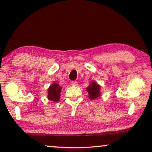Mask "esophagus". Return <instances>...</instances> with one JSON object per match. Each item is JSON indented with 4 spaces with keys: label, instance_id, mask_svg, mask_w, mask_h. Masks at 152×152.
<instances>
[{
    "label": "esophagus",
    "instance_id": "34e87169",
    "mask_svg": "<svg viewBox=\"0 0 152 152\" xmlns=\"http://www.w3.org/2000/svg\"><path fill=\"white\" fill-rule=\"evenodd\" d=\"M70 84H71L72 86H78V82H77V81H76V80L71 81L70 82Z\"/></svg>",
    "mask_w": 152,
    "mask_h": 152
}]
</instances>
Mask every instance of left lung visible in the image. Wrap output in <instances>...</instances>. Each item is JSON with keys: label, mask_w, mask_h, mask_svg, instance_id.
<instances>
[{"label": "left lung", "mask_w": 152, "mask_h": 152, "mask_svg": "<svg viewBox=\"0 0 152 152\" xmlns=\"http://www.w3.org/2000/svg\"><path fill=\"white\" fill-rule=\"evenodd\" d=\"M86 91L88 92L90 99L94 100L101 96V86L96 82H91L89 86L86 88Z\"/></svg>", "instance_id": "1"}]
</instances>
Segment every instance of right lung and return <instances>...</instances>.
<instances>
[{"label": "right lung", "instance_id": "right-lung-1", "mask_svg": "<svg viewBox=\"0 0 152 152\" xmlns=\"http://www.w3.org/2000/svg\"><path fill=\"white\" fill-rule=\"evenodd\" d=\"M62 87L56 82L50 85L48 90V99L53 102H58L60 99V92Z\"/></svg>", "mask_w": 152, "mask_h": 152}]
</instances>
